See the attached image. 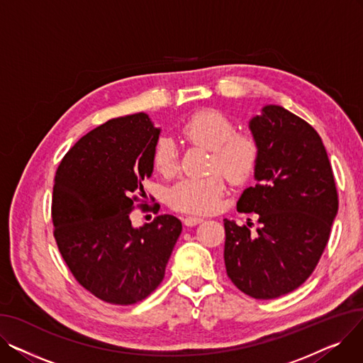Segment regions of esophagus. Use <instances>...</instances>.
Segmentation results:
<instances>
[{"label": "esophagus", "instance_id": "obj_1", "mask_svg": "<svg viewBox=\"0 0 363 363\" xmlns=\"http://www.w3.org/2000/svg\"><path fill=\"white\" fill-rule=\"evenodd\" d=\"M182 222H184V225H185V226H196V225H199V223H201V222H203V218L186 216V218H184V219H182Z\"/></svg>", "mask_w": 363, "mask_h": 363}]
</instances>
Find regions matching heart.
Here are the masks:
<instances>
[{
  "label": "heart",
  "mask_w": 363,
  "mask_h": 363,
  "mask_svg": "<svg viewBox=\"0 0 363 363\" xmlns=\"http://www.w3.org/2000/svg\"><path fill=\"white\" fill-rule=\"evenodd\" d=\"M181 133L188 143L211 150V170L222 172L231 184H244L255 174L260 159L257 138L250 132L235 130L234 122L223 113L213 108L200 110L188 118ZM152 166L164 177L178 172V148L170 138L163 137L156 143ZM223 177L212 174L204 178H185L169 189L167 203L182 213H211L225 191Z\"/></svg>",
  "instance_id": "heart-1"
}]
</instances>
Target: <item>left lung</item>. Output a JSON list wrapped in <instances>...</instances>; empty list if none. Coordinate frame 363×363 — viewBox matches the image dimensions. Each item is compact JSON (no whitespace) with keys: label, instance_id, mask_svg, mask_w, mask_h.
Masks as SVG:
<instances>
[{"label":"left lung","instance_id":"obj_1","mask_svg":"<svg viewBox=\"0 0 363 363\" xmlns=\"http://www.w3.org/2000/svg\"><path fill=\"white\" fill-rule=\"evenodd\" d=\"M260 145L256 185L237 201L253 223L223 220L225 268L235 287L259 300L298 289L327 247L338 196L327 150L318 132L281 106H266L250 121Z\"/></svg>","mask_w":363,"mask_h":363}]
</instances>
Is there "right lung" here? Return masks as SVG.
I'll use <instances>...</instances> for the list:
<instances>
[{"mask_svg":"<svg viewBox=\"0 0 363 363\" xmlns=\"http://www.w3.org/2000/svg\"><path fill=\"white\" fill-rule=\"evenodd\" d=\"M159 133L145 113L111 119L76 143L55 172L57 247L74 279L110 304L138 303L159 287L182 231L172 215L130 223L133 208L148 211L143 181Z\"/></svg>","mask_w":363,"mask_h":363,"instance_id":"1","label":"right lung"}]
</instances>
